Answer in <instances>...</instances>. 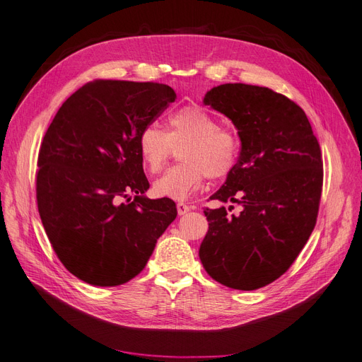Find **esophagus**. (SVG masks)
<instances>
[{"mask_svg":"<svg viewBox=\"0 0 362 362\" xmlns=\"http://www.w3.org/2000/svg\"><path fill=\"white\" fill-rule=\"evenodd\" d=\"M177 213H179V216H183V214H186V213H189L191 211V206H187L186 202H177Z\"/></svg>","mask_w":362,"mask_h":362,"instance_id":"esophagus-1","label":"esophagus"}]
</instances>
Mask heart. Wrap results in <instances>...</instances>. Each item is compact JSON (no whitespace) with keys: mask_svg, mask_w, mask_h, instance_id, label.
<instances>
[{"mask_svg":"<svg viewBox=\"0 0 362 362\" xmlns=\"http://www.w3.org/2000/svg\"><path fill=\"white\" fill-rule=\"evenodd\" d=\"M183 161L168 168L153 182V194L183 201L207 179H223L240 160L241 144L237 133L220 127L218 121L197 106H185L167 118L165 130L146 125L137 139L144 167L158 173L168 161L173 146H180Z\"/></svg>","mask_w":362,"mask_h":362,"instance_id":"obj_1","label":"heart"}]
</instances>
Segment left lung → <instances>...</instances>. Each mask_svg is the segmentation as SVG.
<instances>
[{
  "mask_svg": "<svg viewBox=\"0 0 362 362\" xmlns=\"http://www.w3.org/2000/svg\"><path fill=\"white\" fill-rule=\"evenodd\" d=\"M204 103L225 114L241 139L240 160L211 199L241 211L206 209L199 247L207 274L235 290H257L288 271L315 228L322 155L303 109L268 87L222 84Z\"/></svg>",
  "mask_w": 362,
  "mask_h": 362,
  "instance_id": "left-lung-1",
  "label": "left lung"
}]
</instances>
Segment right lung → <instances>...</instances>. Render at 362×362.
Returning <instances> with one entry per match:
<instances>
[{
  "label": "right lung",
  "instance_id": "right-lung-1",
  "mask_svg": "<svg viewBox=\"0 0 362 362\" xmlns=\"http://www.w3.org/2000/svg\"><path fill=\"white\" fill-rule=\"evenodd\" d=\"M175 100L165 84L96 80L66 99L44 134L41 222L59 260L87 284L115 287L139 275L177 216L170 198L144 197L137 151L140 132Z\"/></svg>",
  "mask_w": 362,
  "mask_h": 362
}]
</instances>
